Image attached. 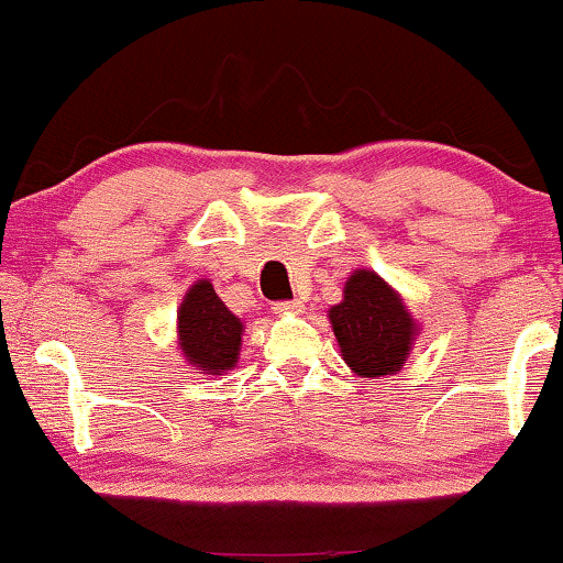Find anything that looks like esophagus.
<instances>
[{"label":"esophagus","mask_w":563,"mask_h":563,"mask_svg":"<svg viewBox=\"0 0 563 563\" xmlns=\"http://www.w3.org/2000/svg\"><path fill=\"white\" fill-rule=\"evenodd\" d=\"M275 313H300L303 311V300L300 298H292V300H278V303L273 306Z\"/></svg>","instance_id":"obj_1"}]
</instances>
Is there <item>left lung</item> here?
I'll list each match as a JSON object with an SVG mask.
<instances>
[{
    "label": "left lung",
    "instance_id": "left-lung-1",
    "mask_svg": "<svg viewBox=\"0 0 563 563\" xmlns=\"http://www.w3.org/2000/svg\"><path fill=\"white\" fill-rule=\"evenodd\" d=\"M329 321L344 362L372 379L400 372L418 334L402 298L372 271L350 275L344 300L329 308Z\"/></svg>",
    "mask_w": 563,
    "mask_h": 563
}]
</instances>
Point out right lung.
Listing matches in <instances>:
<instances>
[{
	"label": "right lung",
	"mask_w": 563,
	"mask_h": 563,
	"mask_svg": "<svg viewBox=\"0 0 563 563\" xmlns=\"http://www.w3.org/2000/svg\"><path fill=\"white\" fill-rule=\"evenodd\" d=\"M244 323L224 306L209 280L188 288L178 308V346L188 364L206 375L236 367Z\"/></svg>",
	"instance_id": "obj_1"
}]
</instances>
